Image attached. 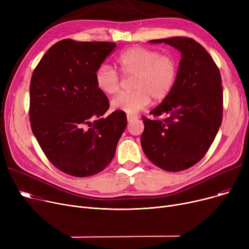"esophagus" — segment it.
<instances>
[{"mask_svg": "<svg viewBox=\"0 0 249 249\" xmlns=\"http://www.w3.org/2000/svg\"><path fill=\"white\" fill-rule=\"evenodd\" d=\"M137 119V116L135 115H127V120L128 122H133Z\"/></svg>", "mask_w": 249, "mask_h": 249, "instance_id": "esophagus-1", "label": "esophagus"}]
</instances>
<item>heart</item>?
<instances>
[{"mask_svg":"<svg viewBox=\"0 0 249 249\" xmlns=\"http://www.w3.org/2000/svg\"><path fill=\"white\" fill-rule=\"evenodd\" d=\"M120 73L125 78H132V91L121 93L112 102L114 110L135 114L150 103L161 102L174 89L178 63L176 57L161 54L160 51L142 46L130 47L117 58ZM96 84L107 95L116 94L122 86V77L110 65L104 64L96 71Z\"/></svg>","mask_w":249,"mask_h":249,"instance_id":"1","label":"heart"}]
</instances>
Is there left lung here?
I'll return each instance as SVG.
<instances>
[{
    "label": "left lung",
    "instance_id": "8db88e82",
    "mask_svg": "<svg viewBox=\"0 0 249 249\" xmlns=\"http://www.w3.org/2000/svg\"><path fill=\"white\" fill-rule=\"evenodd\" d=\"M178 49L181 59L176 86L160 105L142 116L141 146L147 159L166 172L198 163L213 143L223 116V87L217 64L194 39L175 36L150 40ZM166 114L160 120L158 117Z\"/></svg>",
    "mask_w": 249,
    "mask_h": 249
}]
</instances>
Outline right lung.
<instances>
[{
  "label": "right lung",
  "instance_id": "obj_1",
  "mask_svg": "<svg viewBox=\"0 0 249 249\" xmlns=\"http://www.w3.org/2000/svg\"><path fill=\"white\" fill-rule=\"evenodd\" d=\"M115 42L63 39L34 69L30 83L32 132L48 160L62 173L90 177L113 160L127 125L126 114L109 109L96 84V71Z\"/></svg>",
  "mask_w": 249,
  "mask_h": 249
}]
</instances>
